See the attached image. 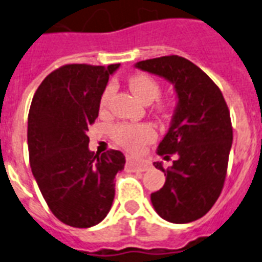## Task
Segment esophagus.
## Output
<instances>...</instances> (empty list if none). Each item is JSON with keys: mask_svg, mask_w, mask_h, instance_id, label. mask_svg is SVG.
Segmentation results:
<instances>
[{"mask_svg": "<svg viewBox=\"0 0 262 262\" xmlns=\"http://www.w3.org/2000/svg\"><path fill=\"white\" fill-rule=\"evenodd\" d=\"M126 167L128 171L134 172H144L148 169V164L144 162H136V160H133V159H128L126 163Z\"/></svg>", "mask_w": 262, "mask_h": 262, "instance_id": "34e87169", "label": "esophagus"}]
</instances>
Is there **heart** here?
I'll list each match as a JSON object with an SVG mask.
<instances>
[{
  "label": "heart",
  "mask_w": 262,
  "mask_h": 262,
  "mask_svg": "<svg viewBox=\"0 0 262 262\" xmlns=\"http://www.w3.org/2000/svg\"><path fill=\"white\" fill-rule=\"evenodd\" d=\"M129 89L143 103L149 104L160 97V86L148 75H134L128 79ZM111 87H107L100 98V108H106L111 97ZM113 136L120 146L133 152H139L143 147L155 139V131L148 124H118L113 128Z\"/></svg>",
  "instance_id": "1"
}]
</instances>
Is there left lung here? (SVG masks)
<instances>
[{
    "label": "left lung",
    "instance_id": "1",
    "mask_svg": "<svg viewBox=\"0 0 262 262\" xmlns=\"http://www.w3.org/2000/svg\"><path fill=\"white\" fill-rule=\"evenodd\" d=\"M173 84L178 104L171 126L159 143L158 155L176 154L164 172L162 189L151 193L156 213L173 224L203 217L221 193L227 176L233 131L231 115L220 89L200 67L179 55L154 58L135 63Z\"/></svg>",
    "mask_w": 262,
    "mask_h": 262
}]
</instances>
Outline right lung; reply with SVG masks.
<instances>
[{
	"label": "right lung",
	"instance_id": "1",
	"mask_svg": "<svg viewBox=\"0 0 262 262\" xmlns=\"http://www.w3.org/2000/svg\"><path fill=\"white\" fill-rule=\"evenodd\" d=\"M119 66L64 64L42 80L31 100V172L50 211L70 227L90 228L106 217L115 196L114 179L126 164L116 149L94 155L86 135Z\"/></svg>",
	"mask_w": 262,
	"mask_h": 262
}]
</instances>
